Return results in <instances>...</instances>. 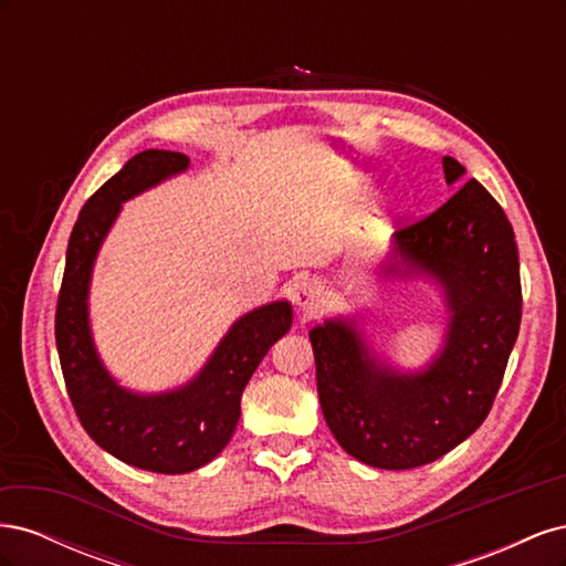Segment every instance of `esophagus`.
<instances>
[{
  "label": "esophagus",
  "mask_w": 566,
  "mask_h": 566,
  "mask_svg": "<svg viewBox=\"0 0 566 566\" xmlns=\"http://www.w3.org/2000/svg\"><path fill=\"white\" fill-rule=\"evenodd\" d=\"M321 302H323V293L314 281H302L295 287V304L300 306L302 312H316Z\"/></svg>",
  "instance_id": "esophagus-1"
}]
</instances>
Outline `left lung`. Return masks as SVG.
Listing matches in <instances>:
<instances>
[{
    "label": "left lung",
    "mask_w": 566,
    "mask_h": 566,
    "mask_svg": "<svg viewBox=\"0 0 566 566\" xmlns=\"http://www.w3.org/2000/svg\"><path fill=\"white\" fill-rule=\"evenodd\" d=\"M449 184L465 167L443 158ZM385 276H432L447 297L443 349L420 373H397L370 356L352 321L310 333L316 387L337 443L380 470L420 468L455 449L482 424L503 382L522 321L515 231L476 179L439 210L394 235Z\"/></svg>",
    "instance_id": "1"
}]
</instances>
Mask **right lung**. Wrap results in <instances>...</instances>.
I'll return each mask as SVG.
<instances>
[{
    "mask_svg": "<svg viewBox=\"0 0 566 566\" xmlns=\"http://www.w3.org/2000/svg\"><path fill=\"white\" fill-rule=\"evenodd\" d=\"M186 167L184 153L144 150L84 202L67 241L56 304L61 370L82 427L117 460L160 474L198 470L221 453L241 418L248 380L293 323L287 302H271L238 318L205 368L175 391L134 394L101 364L87 312L98 248L125 200Z\"/></svg>",
    "mask_w": 566,
    "mask_h": 566,
    "instance_id": "right-lung-1",
    "label": "right lung"
}]
</instances>
